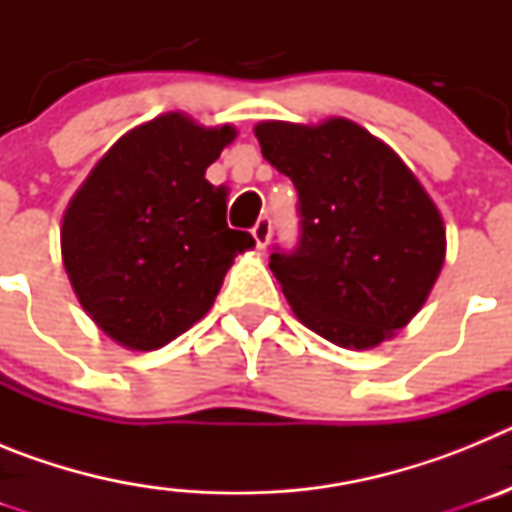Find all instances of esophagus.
Listing matches in <instances>:
<instances>
[{
	"label": "esophagus",
	"instance_id": "esophagus-1",
	"mask_svg": "<svg viewBox=\"0 0 512 512\" xmlns=\"http://www.w3.org/2000/svg\"><path fill=\"white\" fill-rule=\"evenodd\" d=\"M251 235H253V241H256V246L266 248V243H269L271 238V217L269 215L259 217V223L251 228Z\"/></svg>",
	"mask_w": 512,
	"mask_h": 512
}]
</instances>
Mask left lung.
Masks as SVG:
<instances>
[{
    "label": "left lung",
    "instance_id": "left-lung-1",
    "mask_svg": "<svg viewBox=\"0 0 512 512\" xmlns=\"http://www.w3.org/2000/svg\"><path fill=\"white\" fill-rule=\"evenodd\" d=\"M264 158L297 189L300 238L269 266L297 318L343 348H372L408 325L436 284L446 230L390 146L356 122H261Z\"/></svg>",
    "mask_w": 512,
    "mask_h": 512
}]
</instances>
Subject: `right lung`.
<instances>
[{
  "mask_svg": "<svg viewBox=\"0 0 512 512\" xmlns=\"http://www.w3.org/2000/svg\"><path fill=\"white\" fill-rule=\"evenodd\" d=\"M233 138L230 125L161 115L122 135L74 194L63 264L84 310L122 346L151 351L192 328L253 246L225 223L228 187L205 179Z\"/></svg>",
  "mask_w": 512,
  "mask_h": 512,
  "instance_id": "obj_1",
  "label": "right lung"
}]
</instances>
